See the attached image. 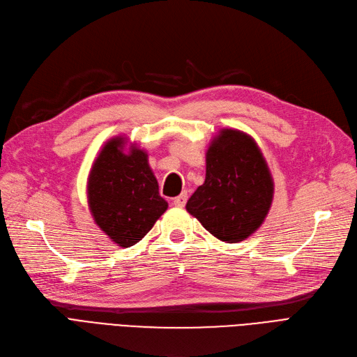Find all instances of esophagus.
Wrapping results in <instances>:
<instances>
[{"mask_svg":"<svg viewBox=\"0 0 357 357\" xmlns=\"http://www.w3.org/2000/svg\"><path fill=\"white\" fill-rule=\"evenodd\" d=\"M187 200H188V194H187V192H182L181 195L175 197V199H174V204H175L176 207H183V206H185Z\"/></svg>","mask_w":357,"mask_h":357,"instance_id":"obj_1","label":"esophagus"}]
</instances>
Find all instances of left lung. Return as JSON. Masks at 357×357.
Segmentation results:
<instances>
[{
    "label": "left lung",
    "mask_w": 357,
    "mask_h": 357,
    "mask_svg": "<svg viewBox=\"0 0 357 357\" xmlns=\"http://www.w3.org/2000/svg\"><path fill=\"white\" fill-rule=\"evenodd\" d=\"M272 199L273 179L256 141L222 129L207 149L206 181L188 200V213L220 241L240 243L260 228Z\"/></svg>",
    "instance_id": "obj_1"
}]
</instances>
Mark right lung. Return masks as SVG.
<instances>
[{
	"mask_svg": "<svg viewBox=\"0 0 357 357\" xmlns=\"http://www.w3.org/2000/svg\"><path fill=\"white\" fill-rule=\"evenodd\" d=\"M116 137L104 144L88 178V206L97 225L121 247L141 241L167 208L144 150Z\"/></svg>",
	"mask_w": 357,
	"mask_h": 357,
	"instance_id": "obj_1",
	"label": "right lung"
}]
</instances>
